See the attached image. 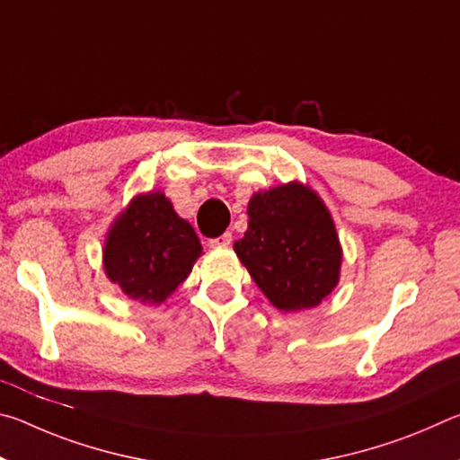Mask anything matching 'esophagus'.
Wrapping results in <instances>:
<instances>
[{"label":"esophagus","instance_id":"1","mask_svg":"<svg viewBox=\"0 0 460 460\" xmlns=\"http://www.w3.org/2000/svg\"><path fill=\"white\" fill-rule=\"evenodd\" d=\"M208 243H211V247H227L231 245V233H223V235L211 239Z\"/></svg>","mask_w":460,"mask_h":460}]
</instances>
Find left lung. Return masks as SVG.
Instances as JSON below:
<instances>
[{"instance_id":"left-lung-1","label":"left lung","mask_w":460,"mask_h":460,"mask_svg":"<svg viewBox=\"0 0 460 460\" xmlns=\"http://www.w3.org/2000/svg\"><path fill=\"white\" fill-rule=\"evenodd\" d=\"M237 258L278 310L314 308L339 284L342 252L321 197L300 182L255 192Z\"/></svg>"}]
</instances>
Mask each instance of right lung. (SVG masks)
Masks as SVG:
<instances>
[{
	"instance_id": "obj_1",
	"label": "right lung",
	"mask_w": 460,
	"mask_h": 460,
	"mask_svg": "<svg viewBox=\"0 0 460 460\" xmlns=\"http://www.w3.org/2000/svg\"><path fill=\"white\" fill-rule=\"evenodd\" d=\"M202 253L189 221L164 192L137 194L113 221L103 247L107 278L129 298L160 305L192 271Z\"/></svg>"
}]
</instances>
